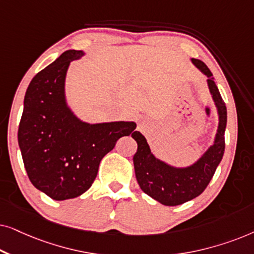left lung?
Here are the masks:
<instances>
[{"label": "left lung", "mask_w": 254, "mask_h": 254, "mask_svg": "<svg viewBox=\"0 0 254 254\" xmlns=\"http://www.w3.org/2000/svg\"><path fill=\"white\" fill-rule=\"evenodd\" d=\"M193 64L207 76V83L218 113V127L213 145L186 168H176L156 158L147 140L140 131L131 134L136 141L134 170L141 190L164 206H178L199 196L213 178L224 154V131L227 127V107L218 91L209 68L201 60L192 59Z\"/></svg>", "instance_id": "1"}]
</instances>
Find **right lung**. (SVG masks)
Returning a JSON list of instances; mask_svg holds the SVG:
<instances>
[{"mask_svg":"<svg viewBox=\"0 0 254 254\" xmlns=\"http://www.w3.org/2000/svg\"><path fill=\"white\" fill-rule=\"evenodd\" d=\"M84 52L70 50L32 78L24 98L18 144L30 182L53 200L74 199L91 187L99 163L134 121L88 124L68 106L65 75Z\"/></svg>","mask_w":254,"mask_h":254,"instance_id":"1","label":"right lung"}]
</instances>
